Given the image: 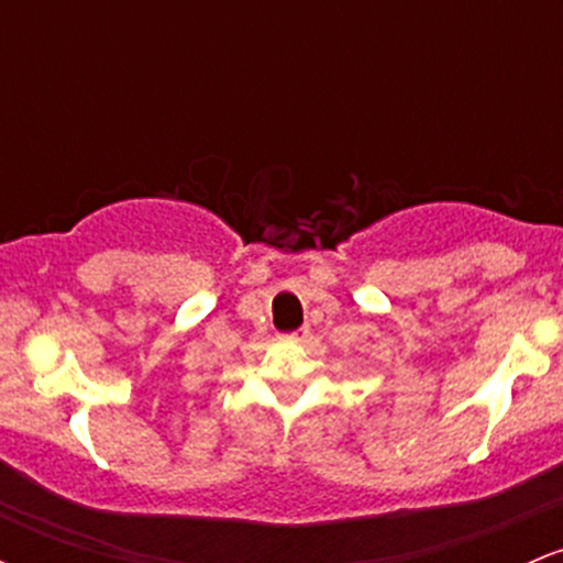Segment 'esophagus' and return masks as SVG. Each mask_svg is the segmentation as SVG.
Here are the masks:
<instances>
[{
  "instance_id": "obj_1",
  "label": "esophagus",
  "mask_w": 563,
  "mask_h": 563,
  "mask_svg": "<svg viewBox=\"0 0 563 563\" xmlns=\"http://www.w3.org/2000/svg\"><path fill=\"white\" fill-rule=\"evenodd\" d=\"M309 339V328L303 325V328H299V331H294V333H283L280 335V341H290V344H301V341H307Z\"/></svg>"
}]
</instances>
